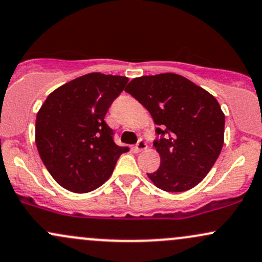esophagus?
<instances>
[{"label":"esophagus","mask_w":262,"mask_h":262,"mask_svg":"<svg viewBox=\"0 0 262 262\" xmlns=\"http://www.w3.org/2000/svg\"><path fill=\"white\" fill-rule=\"evenodd\" d=\"M147 147V142L143 139H140L139 140V142L136 143V146H135V149H136V151H142V149H145Z\"/></svg>","instance_id":"34e87169"}]
</instances>
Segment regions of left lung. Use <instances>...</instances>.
I'll return each instance as SVG.
<instances>
[{"label":"left lung","instance_id":"left-lung-1","mask_svg":"<svg viewBox=\"0 0 262 262\" xmlns=\"http://www.w3.org/2000/svg\"><path fill=\"white\" fill-rule=\"evenodd\" d=\"M151 114L161 164L147 173L155 186L178 193L201 183L224 143L225 116L213 95L173 73L140 76L125 89Z\"/></svg>","mask_w":262,"mask_h":262}]
</instances>
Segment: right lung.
<instances>
[{"instance_id":"1","label":"right lung","mask_w":262,"mask_h":262,"mask_svg":"<svg viewBox=\"0 0 262 262\" xmlns=\"http://www.w3.org/2000/svg\"><path fill=\"white\" fill-rule=\"evenodd\" d=\"M127 81L120 75H83L54 90L38 111V152L52 177L70 192L88 193L102 186L128 151L116 145L114 130L105 122Z\"/></svg>"}]
</instances>
